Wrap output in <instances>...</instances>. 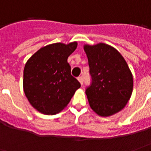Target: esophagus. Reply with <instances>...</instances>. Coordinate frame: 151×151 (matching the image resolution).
Listing matches in <instances>:
<instances>
[{
  "instance_id": "obj_1",
  "label": "esophagus",
  "mask_w": 151,
  "mask_h": 151,
  "mask_svg": "<svg viewBox=\"0 0 151 151\" xmlns=\"http://www.w3.org/2000/svg\"><path fill=\"white\" fill-rule=\"evenodd\" d=\"M78 80L79 82L81 83V85L83 84V78H82V77H78Z\"/></svg>"
}]
</instances>
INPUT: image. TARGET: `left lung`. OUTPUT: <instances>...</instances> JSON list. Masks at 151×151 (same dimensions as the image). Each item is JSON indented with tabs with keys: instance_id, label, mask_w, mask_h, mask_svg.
Listing matches in <instances>:
<instances>
[{
	"instance_id": "obj_1",
	"label": "left lung",
	"mask_w": 151,
	"mask_h": 151,
	"mask_svg": "<svg viewBox=\"0 0 151 151\" xmlns=\"http://www.w3.org/2000/svg\"><path fill=\"white\" fill-rule=\"evenodd\" d=\"M91 83L86 89L92 110L101 116L121 111L133 92L132 73L125 60L113 47L100 43L84 46Z\"/></svg>"
}]
</instances>
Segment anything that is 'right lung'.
<instances>
[{
    "label": "right lung",
    "mask_w": 151,
    "mask_h": 151,
    "mask_svg": "<svg viewBox=\"0 0 151 151\" xmlns=\"http://www.w3.org/2000/svg\"><path fill=\"white\" fill-rule=\"evenodd\" d=\"M77 45V42L47 45L26 63L24 93L32 107L41 113L54 115L60 112L81 86L71 75V67L67 61Z\"/></svg>",
    "instance_id": "right-lung-1"
}]
</instances>
